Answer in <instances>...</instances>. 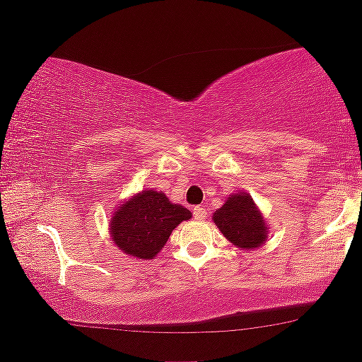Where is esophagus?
Here are the masks:
<instances>
[{"label": "esophagus", "instance_id": "obj_1", "mask_svg": "<svg viewBox=\"0 0 362 362\" xmlns=\"http://www.w3.org/2000/svg\"><path fill=\"white\" fill-rule=\"evenodd\" d=\"M192 212H194L196 219H199V221L207 219V209L204 206H196L194 209H192Z\"/></svg>", "mask_w": 362, "mask_h": 362}]
</instances>
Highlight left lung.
<instances>
[{
    "instance_id": "8db88e82",
    "label": "left lung",
    "mask_w": 362,
    "mask_h": 362,
    "mask_svg": "<svg viewBox=\"0 0 362 362\" xmlns=\"http://www.w3.org/2000/svg\"><path fill=\"white\" fill-rule=\"evenodd\" d=\"M214 224L229 242L240 249H257L267 240L265 219L245 192L227 197L226 204L212 214Z\"/></svg>"
}]
</instances>
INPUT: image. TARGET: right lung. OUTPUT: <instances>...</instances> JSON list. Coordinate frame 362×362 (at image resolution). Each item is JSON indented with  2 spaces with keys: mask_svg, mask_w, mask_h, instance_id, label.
Here are the masks:
<instances>
[{
  "mask_svg": "<svg viewBox=\"0 0 362 362\" xmlns=\"http://www.w3.org/2000/svg\"><path fill=\"white\" fill-rule=\"evenodd\" d=\"M189 217L191 212L185 206L173 204L165 192L146 189L115 211L110 235L127 255L150 260L165 247L171 232Z\"/></svg>",
  "mask_w": 362,
  "mask_h": 362,
  "instance_id": "obj_1",
  "label": "right lung"
}]
</instances>
